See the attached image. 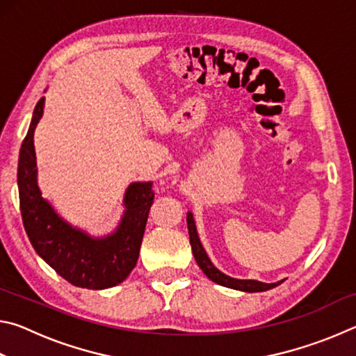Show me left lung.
<instances>
[{"instance_id": "1", "label": "left lung", "mask_w": 356, "mask_h": 356, "mask_svg": "<svg viewBox=\"0 0 356 356\" xmlns=\"http://www.w3.org/2000/svg\"><path fill=\"white\" fill-rule=\"evenodd\" d=\"M186 225H188V234H190V245L193 250V256H195L196 264L200 265V268L209 280H212L213 282L220 286H225L229 289H236V291H242V292H264V291H270L276 286H280L282 281L278 282H272V284H267V282H261L256 280H237L232 278V276H227L226 273H222L221 270H218L213 265V262L210 261L209 254L204 250V246L200 240V236H197V229H196V222L195 218H193V213L188 212L186 213Z\"/></svg>"}]
</instances>
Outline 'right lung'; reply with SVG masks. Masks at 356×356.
<instances>
[{"label":"right lung","mask_w":356,"mask_h":356,"mask_svg":"<svg viewBox=\"0 0 356 356\" xmlns=\"http://www.w3.org/2000/svg\"><path fill=\"white\" fill-rule=\"evenodd\" d=\"M45 97L34 108L28 134L19 155L20 210L23 226L35 252L67 280L83 289L114 287L135 268L154 202L152 182H131L124 193V213L119 225L106 236L95 237L59 215L50 201L42 197L38 184L34 130L44 114Z\"/></svg>","instance_id":"obj_1"}]
</instances>
